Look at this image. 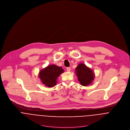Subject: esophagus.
<instances>
[{"instance_id":"34e87169","label":"esophagus","mask_w":130,"mask_h":130,"mask_svg":"<svg viewBox=\"0 0 130 130\" xmlns=\"http://www.w3.org/2000/svg\"><path fill=\"white\" fill-rule=\"evenodd\" d=\"M67 70L68 72H70V71H71V68H70V67L67 68Z\"/></svg>"}]
</instances>
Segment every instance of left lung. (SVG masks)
I'll return each instance as SVG.
<instances>
[{"mask_svg":"<svg viewBox=\"0 0 130 130\" xmlns=\"http://www.w3.org/2000/svg\"><path fill=\"white\" fill-rule=\"evenodd\" d=\"M75 74L81 85L87 86L92 84L94 78L93 71L84 63H80L75 68Z\"/></svg>","mask_w":130,"mask_h":130,"instance_id":"left-lung-1","label":"left lung"}]
</instances>
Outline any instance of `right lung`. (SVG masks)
I'll return each mask as SVG.
<instances>
[{
    "label": "right lung",
    "instance_id": "obj_1",
    "mask_svg": "<svg viewBox=\"0 0 130 130\" xmlns=\"http://www.w3.org/2000/svg\"><path fill=\"white\" fill-rule=\"evenodd\" d=\"M64 72L61 67L52 64L41 70L39 73V77L45 86L52 88L56 86L57 77Z\"/></svg>",
    "mask_w": 130,
    "mask_h": 130
}]
</instances>
